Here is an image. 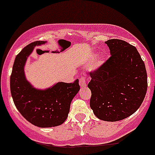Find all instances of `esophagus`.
<instances>
[{
    "label": "esophagus",
    "mask_w": 155,
    "mask_h": 155,
    "mask_svg": "<svg viewBox=\"0 0 155 155\" xmlns=\"http://www.w3.org/2000/svg\"><path fill=\"white\" fill-rule=\"evenodd\" d=\"M79 85L81 87H86L87 84H86V77H84V76H81L80 78V79H79Z\"/></svg>",
    "instance_id": "34e87169"
}]
</instances>
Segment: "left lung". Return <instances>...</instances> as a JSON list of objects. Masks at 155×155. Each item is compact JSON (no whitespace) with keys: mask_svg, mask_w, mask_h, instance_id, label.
I'll return each instance as SVG.
<instances>
[{"mask_svg":"<svg viewBox=\"0 0 155 155\" xmlns=\"http://www.w3.org/2000/svg\"><path fill=\"white\" fill-rule=\"evenodd\" d=\"M105 42L111 56L91 72L87 86L93 113L101 120L113 122L130 116L140 107L147 91V74L135 46L118 39Z\"/></svg>","mask_w":155,"mask_h":155,"instance_id":"1","label":"left lung"}]
</instances>
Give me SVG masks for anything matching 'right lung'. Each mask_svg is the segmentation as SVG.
Instances as JSON below:
<instances>
[{"label": "right lung", "mask_w": 155, "mask_h": 155, "mask_svg": "<svg viewBox=\"0 0 155 155\" xmlns=\"http://www.w3.org/2000/svg\"><path fill=\"white\" fill-rule=\"evenodd\" d=\"M46 43L35 41L23 48L17 55L10 76V91L20 114L41 128L57 127L68 118L71 101L80 89L79 79L73 83L58 82L45 90L34 87L26 80L24 66L34 48Z\"/></svg>", "instance_id": "obj_1"}]
</instances>
